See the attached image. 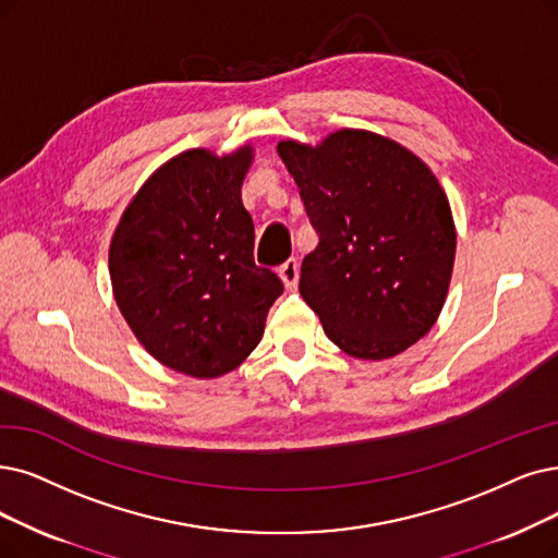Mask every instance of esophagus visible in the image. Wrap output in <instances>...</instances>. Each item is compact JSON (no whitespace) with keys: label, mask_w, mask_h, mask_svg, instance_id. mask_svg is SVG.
Here are the masks:
<instances>
[{"label":"esophagus","mask_w":558,"mask_h":558,"mask_svg":"<svg viewBox=\"0 0 558 558\" xmlns=\"http://www.w3.org/2000/svg\"><path fill=\"white\" fill-rule=\"evenodd\" d=\"M279 277H281V281H283V286L288 288V291H295L298 279H300V263L295 258H288L279 267Z\"/></svg>","instance_id":"esophagus-1"}]
</instances>
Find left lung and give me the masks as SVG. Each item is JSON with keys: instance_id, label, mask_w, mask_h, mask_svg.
I'll use <instances>...</instances> for the list:
<instances>
[{"instance_id": "left-lung-1", "label": "left lung", "mask_w": 558, "mask_h": 558, "mask_svg": "<svg viewBox=\"0 0 558 558\" xmlns=\"http://www.w3.org/2000/svg\"><path fill=\"white\" fill-rule=\"evenodd\" d=\"M318 247L300 293L327 339L380 362L426 337L447 302L456 260L449 198L430 167L398 142L343 128L311 146L277 144Z\"/></svg>"}]
</instances>
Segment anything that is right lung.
I'll return each instance as SVG.
<instances>
[{
    "mask_svg": "<svg viewBox=\"0 0 558 558\" xmlns=\"http://www.w3.org/2000/svg\"><path fill=\"white\" fill-rule=\"evenodd\" d=\"M252 160L250 144L173 155L132 196L109 244L111 291L132 333L160 364L202 380L247 360L283 293L254 263L240 192Z\"/></svg>",
    "mask_w": 558,
    "mask_h": 558,
    "instance_id": "right-lung-1",
    "label": "right lung"
}]
</instances>
